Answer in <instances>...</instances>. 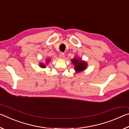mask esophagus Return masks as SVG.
I'll return each mask as SVG.
<instances>
[{
    "label": "esophagus",
    "mask_w": 129,
    "mask_h": 129,
    "mask_svg": "<svg viewBox=\"0 0 129 129\" xmlns=\"http://www.w3.org/2000/svg\"><path fill=\"white\" fill-rule=\"evenodd\" d=\"M59 58L60 59H64L65 58V54L64 53H61L59 55Z\"/></svg>",
    "instance_id": "1"
}]
</instances>
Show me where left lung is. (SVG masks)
<instances>
[{
    "instance_id": "left-lung-1",
    "label": "left lung",
    "mask_w": 129,
    "mask_h": 129,
    "mask_svg": "<svg viewBox=\"0 0 129 129\" xmlns=\"http://www.w3.org/2000/svg\"><path fill=\"white\" fill-rule=\"evenodd\" d=\"M72 62L75 65V70L77 73L84 71L86 68L87 64L84 61L80 60L78 58H74L72 60Z\"/></svg>"
}]
</instances>
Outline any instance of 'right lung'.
Segmentation results:
<instances>
[{"mask_svg":"<svg viewBox=\"0 0 129 129\" xmlns=\"http://www.w3.org/2000/svg\"><path fill=\"white\" fill-rule=\"evenodd\" d=\"M49 62V59L47 60V63H48ZM40 67H41V68H45V65L43 64V63H40Z\"/></svg>","mask_w":129,"mask_h":129,"instance_id":"1","label":"right lung"}]
</instances>
